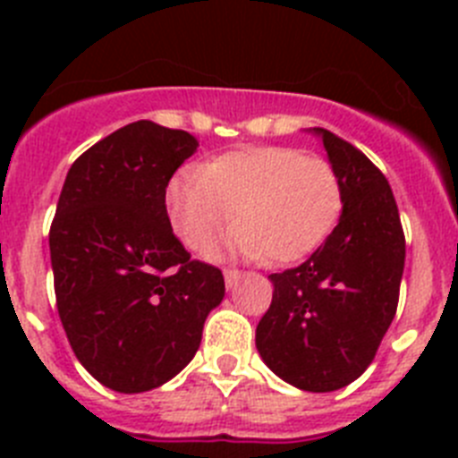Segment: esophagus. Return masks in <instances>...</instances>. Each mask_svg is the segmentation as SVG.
<instances>
[{
  "mask_svg": "<svg viewBox=\"0 0 458 458\" xmlns=\"http://www.w3.org/2000/svg\"><path fill=\"white\" fill-rule=\"evenodd\" d=\"M238 279H241V270H236V268H225V284L229 286V289L238 284Z\"/></svg>",
  "mask_w": 458,
  "mask_h": 458,
  "instance_id": "34e87169",
  "label": "esophagus"
}]
</instances>
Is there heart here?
<instances>
[{
    "label": "heart",
    "instance_id": "heart-1",
    "mask_svg": "<svg viewBox=\"0 0 458 458\" xmlns=\"http://www.w3.org/2000/svg\"><path fill=\"white\" fill-rule=\"evenodd\" d=\"M174 232L192 252H206L229 222V254L295 264L317 252L337 226L344 188L321 156L293 147H245L188 167L167 188Z\"/></svg>",
    "mask_w": 458,
    "mask_h": 458
}]
</instances>
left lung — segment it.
<instances>
[{
    "mask_svg": "<svg viewBox=\"0 0 458 458\" xmlns=\"http://www.w3.org/2000/svg\"><path fill=\"white\" fill-rule=\"evenodd\" d=\"M344 188L339 225L305 264L273 273L257 349L282 380L333 392L365 374L396 314L406 261L390 183L365 153L314 128Z\"/></svg>",
    "mask_w": 458,
    "mask_h": 458,
    "instance_id": "obj_1",
    "label": "left lung"
}]
</instances>
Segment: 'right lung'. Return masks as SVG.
<instances>
[{
  "label": "right lung",
  "mask_w": 458,
  "mask_h": 458,
  "mask_svg": "<svg viewBox=\"0 0 458 458\" xmlns=\"http://www.w3.org/2000/svg\"><path fill=\"white\" fill-rule=\"evenodd\" d=\"M197 147L190 132L135 121L84 151L64 181L50 226L56 310L75 358L109 390L174 378L225 298L222 270L190 259L165 206Z\"/></svg>",
  "instance_id": "add662e5"
}]
</instances>
